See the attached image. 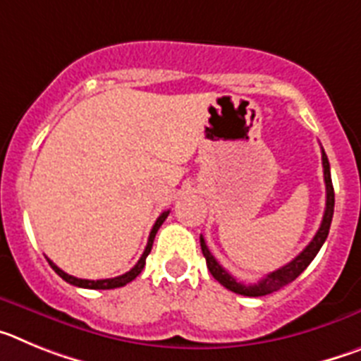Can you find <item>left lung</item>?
I'll return each mask as SVG.
<instances>
[{"label": "left lung", "instance_id": "8db88e82", "mask_svg": "<svg viewBox=\"0 0 361 361\" xmlns=\"http://www.w3.org/2000/svg\"><path fill=\"white\" fill-rule=\"evenodd\" d=\"M322 164H324V180H325V212H324V219H322V224L320 228H318L317 235H314L312 240L305 245V250L302 251L298 257L293 258L291 262L286 264V266L280 267V269L273 271V273H269V275H266L262 280H258L257 283L245 286V283L238 282L233 275H229L228 271L216 262V258L209 253L204 237H200L202 255L204 258H206V264H208V269L213 275V279L219 280L226 289L237 293V295L264 296L286 288L288 283H291L293 280H295L296 276H298L300 273H302V271L312 262V258L317 257V253L320 251L322 245H324L325 238H327V235H329L331 220H333V213H334V190H333V180H331V166L324 149H322Z\"/></svg>", "mask_w": 361, "mask_h": 361}]
</instances>
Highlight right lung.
I'll use <instances>...</instances> for the list:
<instances>
[{"mask_svg": "<svg viewBox=\"0 0 361 361\" xmlns=\"http://www.w3.org/2000/svg\"><path fill=\"white\" fill-rule=\"evenodd\" d=\"M168 215H170V212H162L161 216L155 220V224H153V228H152V233H149L148 244H146V250H145V253H142V257L139 258V262H137L135 266H133L132 269L128 271V273H124V275H121V276H116V279H103V280L75 279V276L68 275V273H65L63 269H59V267H57L56 264L50 260V258H47V260H49V264L52 266V269L56 271L57 275L61 276L63 280H66L68 283H72V286H78V288H85V289H116V288H123V286H126V283L132 282L133 279H137V276H139V273L142 271V267H145V264H146V257H148L149 251H152L153 238H155L159 228H161L162 222H164L166 216H168Z\"/></svg>", "mask_w": 361, "mask_h": 361, "instance_id": "1", "label": "right lung"}]
</instances>
